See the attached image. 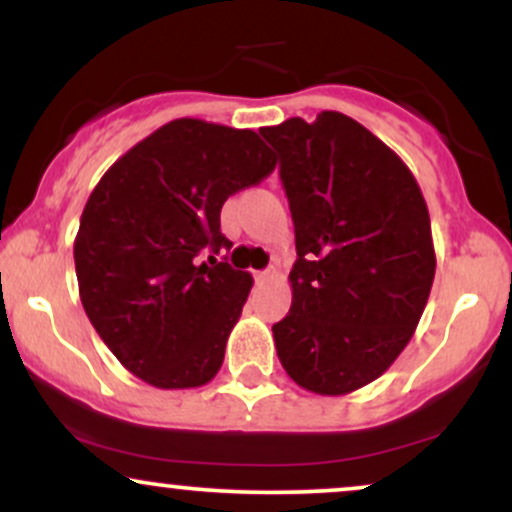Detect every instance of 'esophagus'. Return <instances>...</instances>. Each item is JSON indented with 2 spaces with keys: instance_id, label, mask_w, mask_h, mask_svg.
<instances>
[{
  "instance_id": "34e87169",
  "label": "esophagus",
  "mask_w": 512,
  "mask_h": 512,
  "mask_svg": "<svg viewBox=\"0 0 512 512\" xmlns=\"http://www.w3.org/2000/svg\"><path fill=\"white\" fill-rule=\"evenodd\" d=\"M274 276L272 269H264V272H255V281H269Z\"/></svg>"
}]
</instances>
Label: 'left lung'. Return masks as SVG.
I'll list each match as a JSON object with an SVG mask.
<instances>
[{
	"instance_id": "obj_1",
	"label": "left lung",
	"mask_w": 512,
	"mask_h": 512,
	"mask_svg": "<svg viewBox=\"0 0 512 512\" xmlns=\"http://www.w3.org/2000/svg\"><path fill=\"white\" fill-rule=\"evenodd\" d=\"M260 134L281 156L298 252L276 354L303 390L349 395L395 363L424 315L436 276L426 199L407 163L337 110Z\"/></svg>"
}]
</instances>
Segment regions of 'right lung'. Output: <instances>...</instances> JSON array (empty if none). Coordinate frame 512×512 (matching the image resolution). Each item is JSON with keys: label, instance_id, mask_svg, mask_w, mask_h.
<instances>
[{"label": "right lung", "instance_id": "add662e5", "mask_svg": "<svg viewBox=\"0 0 512 512\" xmlns=\"http://www.w3.org/2000/svg\"><path fill=\"white\" fill-rule=\"evenodd\" d=\"M274 168L252 129L180 117L93 187L74 238L79 296L98 337L144 383L190 390L219 373L252 276L206 252L231 248L223 202Z\"/></svg>", "mask_w": 512, "mask_h": 512}]
</instances>
